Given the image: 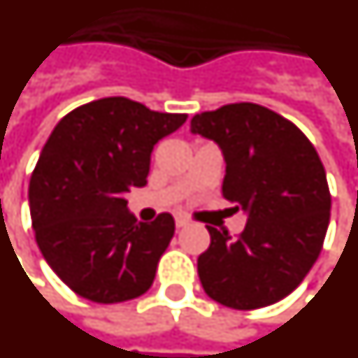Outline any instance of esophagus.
<instances>
[{
	"label": "esophagus",
	"instance_id": "1",
	"mask_svg": "<svg viewBox=\"0 0 358 358\" xmlns=\"http://www.w3.org/2000/svg\"><path fill=\"white\" fill-rule=\"evenodd\" d=\"M187 224H189V220L184 218V216H176V227H186Z\"/></svg>",
	"mask_w": 358,
	"mask_h": 358
}]
</instances>
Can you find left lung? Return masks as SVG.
Here are the masks:
<instances>
[{"label": "left lung", "mask_w": 358, "mask_h": 358, "mask_svg": "<svg viewBox=\"0 0 358 358\" xmlns=\"http://www.w3.org/2000/svg\"><path fill=\"white\" fill-rule=\"evenodd\" d=\"M192 132L222 148V195L248 214L237 237L206 226L210 246L197 260L205 292L243 311L287 298L319 258L330 222L319 153L292 121L252 102L197 113Z\"/></svg>", "instance_id": "obj_1"}]
</instances>
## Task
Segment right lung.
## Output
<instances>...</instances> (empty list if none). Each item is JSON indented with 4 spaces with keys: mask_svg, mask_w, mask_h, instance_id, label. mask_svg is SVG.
<instances>
[{
    "mask_svg": "<svg viewBox=\"0 0 358 358\" xmlns=\"http://www.w3.org/2000/svg\"><path fill=\"white\" fill-rule=\"evenodd\" d=\"M186 119L100 98L60 119L43 145L28 189L31 227L52 271L85 300L119 303L152 287L174 218L140 224L125 195L148 184L153 145Z\"/></svg>",
    "mask_w": 358,
    "mask_h": 358,
    "instance_id": "1",
    "label": "right lung"
}]
</instances>
